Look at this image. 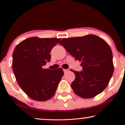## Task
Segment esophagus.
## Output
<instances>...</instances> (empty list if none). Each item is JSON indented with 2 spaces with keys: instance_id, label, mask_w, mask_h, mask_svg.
<instances>
[{
  "instance_id": "obj_1",
  "label": "esophagus",
  "mask_w": 125,
  "mask_h": 125,
  "mask_svg": "<svg viewBox=\"0 0 125 125\" xmlns=\"http://www.w3.org/2000/svg\"><path fill=\"white\" fill-rule=\"evenodd\" d=\"M69 69H63V71H64V73H67L68 72H69Z\"/></svg>"
}]
</instances>
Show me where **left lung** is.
<instances>
[{
    "mask_svg": "<svg viewBox=\"0 0 125 125\" xmlns=\"http://www.w3.org/2000/svg\"><path fill=\"white\" fill-rule=\"evenodd\" d=\"M81 62L82 72L71 69L75 78L71 87L76 95L93 98L106 88L113 75V52L104 40L94 35L63 39L59 43Z\"/></svg>",
    "mask_w": 125,
    "mask_h": 125,
    "instance_id": "1",
    "label": "left lung"
}]
</instances>
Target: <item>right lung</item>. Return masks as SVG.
Wrapping results in <instances>:
<instances>
[{
  "label": "right lung",
  "instance_id": "right-lung-1",
  "mask_svg": "<svg viewBox=\"0 0 125 125\" xmlns=\"http://www.w3.org/2000/svg\"><path fill=\"white\" fill-rule=\"evenodd\" d=\"M61 39L30 37L17 45L12 54V69L21 89L33 100L45 101L54 95L62 77L61 68H42L50 62V53Z\"/></svg>",
  "mask_w": 125,
  "mask_h": 125
}]
</instances>
